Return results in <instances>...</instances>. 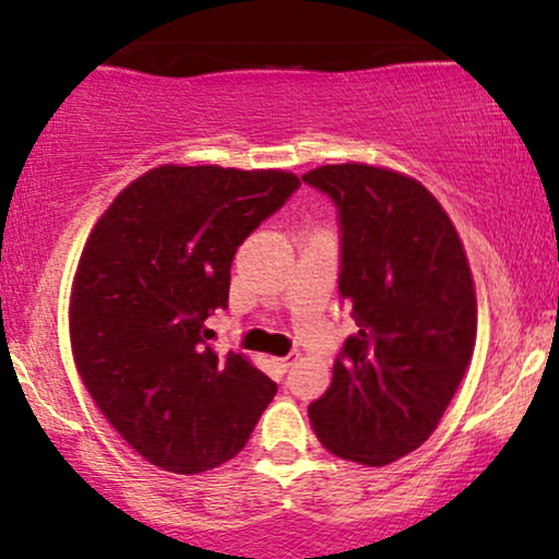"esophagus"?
Returning <instances> with one entry per match:
<instances>
[{"label":"esophagus","mask_w":559,"mask_h":559,"mask_svg":"<svg viewBox=\"0 0 559 559\" xmlns=\"http://www.w3.org/2000/svg\"><path fill=\"white\" fill-rule=\"evenodd\" d=\"M294 361H296V356H284V358H273V364L278 366L281 371H286V369H292L294 366Z\"/></svg>","instance_id":"1"}]
</instances>
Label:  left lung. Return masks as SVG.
I'll use <instances>...</instances> for the list:
<instances>
[{"label": "left lung", "instance_id": "1", "mask_svg": "<svg viewBox=\"0 0 559 559\" xmlns=\"http://www.w3.org/2000/svg\"><path fill=\"white\" fill-rule=\"evenodd\" d=\"M335 201L343 227V299L358 332L309 405L330 454L384 467L428 441L477 341L467 252L436 195L405 173L364 162L301 175Z\"/></svg>", "mask_w": 559, "mask_h": 559}]
</instances>
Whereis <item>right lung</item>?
Here are the masks:
<instances>
[{"mask_svg": "<svg viewBox=\"0 0 559 559\" xmlns=\"http://www.w3.org/2000/svg\"><path fill=\"white\" fill-rule=\"evenodd\" d=\"M301 180L286 169L159 165L92 227L69 296L90 397L154 467L198 475L237 456L278 386L203 335L227 309L237 247Z\"/></svg>", "mask_w": 559, "mask_h": 559, "instance_id": "1", "label": "right lung"}]
</instances>
